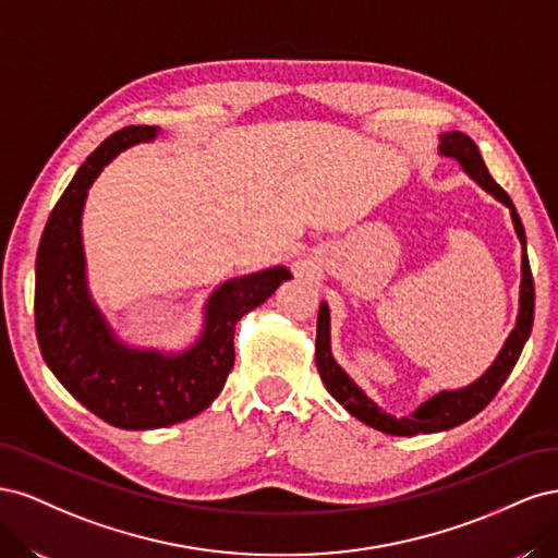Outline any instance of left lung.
<instances>
[{
    "mask_svg": "<svg viewBox=\"0 0 558 558\" xmlns=\"http://www.w3.org/2000/svg\"><path fill=\"white\" fill-rule=\"evenodd\" d=\"M440 154L447 158L459 160L463 170L475 179L486 193H492L498 202L512 214V223L517 230V238L521 242V289H519V314H517V326L510 332L508 342L500 349L498 359L494 365L486 369V373L465 388L459 391H440L426 400L421 408L410 414L396 418L393 414H386L379 410L377 404L369 400L356 381L349 379L344 369L335 363L332 351H330V312L326 302H320L318 320H316V367L318 375L324 379L328 393L344 404V410L356 416L363 424L373 426L386 435H421V433H440L449 430L453 426L465 424L468 418L480 414L488 402L496 398L505 379L510 377L512 367L517 365L521 349L526 344L531 328H533V312H535V286L533 275L529 265V253H526V232H523L521 218L512 205L510 195L505 193L500 185L488 174L486 165L482 160V154L477 150V144L472 142L463 132H447L440 137Z\"/></svg>",
    "mask_w": 558,
    "mask_h": 558,
    "instance_id": "1",
    "label": "left lung"
}]
</instances>
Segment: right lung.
I'll return each instance as SVG.
<instances>
[{
  "instance_id": "obj_1",
  "label": "right lung",
  "mask_w": 558,
  "mask_h": 558,
  "mask_svg": "<svg viewBox=\"0 0 558 558\" xmlns=\"http://www.w3.org/2000/svg\"><path fill=\"white\" fill-rule=\"evenodd\" d=\"M156 134V125H130L99 144L50 211L37 251L35 324L41 356L83 408L125 430L172 426L207 410L234 363V324L291 279L286 267H269L218 286L205 307V330L181 353L165 356L116 340L86 286L81 214L107 162Z\"/></svg>"
}]
</instances>
